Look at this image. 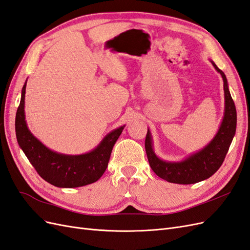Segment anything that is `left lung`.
<instances>
[{
  "mask_svg": "<svg viewBox=\"0 0 250 250\" xmlns=\"http://www.w3.org/2000/svg\"><path fill=\"white\" fill-rule=\"evenodd\" d=\"M216 71L220 73L224 88V116L220 127L206 147L198 152L190 154L179 162H168L158 157L153 149L152 135L148 129L145 148L151 169L157 176L173 184L191 185L209 178L221 165L229 149L237 128V110L229 89V83L225 74L210 60Z\"/></svg>",
  "mask_w": 250,
  "mask_h": 250,
  "instance_id": "obj_1",
  "label": "left lung"
}]
</instances>
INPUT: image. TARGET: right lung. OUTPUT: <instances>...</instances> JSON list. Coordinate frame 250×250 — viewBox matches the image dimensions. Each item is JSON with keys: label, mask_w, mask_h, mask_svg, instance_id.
<instances>
[{"label": "right lung", "mask_w": 250, "mask_h": 250, "mask_svg": "<svg viewBox=\"0 0 250 250\" xmlns=\"http://www.w3.org/2000/svg\"><path fill=\"white\" fill-rule=\"evenodd\" d=\"M26 85L21 89L16 117V132L20 147L41 177L58 188H78L93 184L106 170L111 151L125 125L110 131L95 149L80 155L58 153L46 147L29 130L25 117Z\"/></svg>", "instance_id": "1"}]
</instances>
